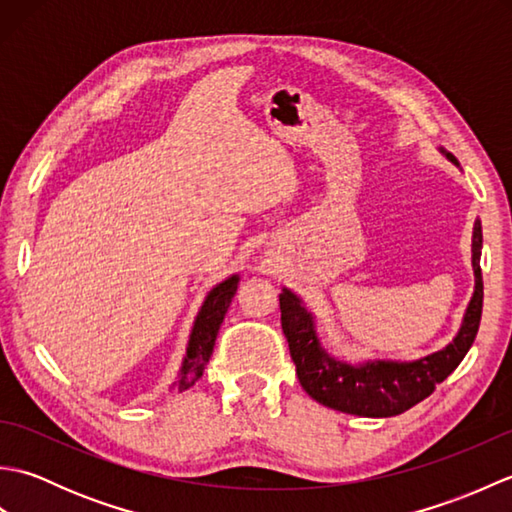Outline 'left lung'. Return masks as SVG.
Listing matches in <instances>:
<instances>
[{"mask_svg":"<svg viewBox=\"0 0 512 512\" xmlns=\"http://www.w3.org/2000/svg\"><path fill=\"white\" fill-rule=\"evenodd\" d=\"M447 158L458 165V160L451 154H447ZM480 255L482 224L477 220L473 228L475 292L469 308H466L462 328L453 343L444 350L413 363L374 361L365 365H347L336 361L319 345L312 317L301 306V301L290 290L281 292V328H284L288 339L290 356L295 361L301 387L325 407L365 418L398 416V413L431 396L436 385H440L462 363V358L475 341L477 330H480L484 301Z\"/></svg>","mask_w":512,"mask_h":512,"instance_id":"left-lung-1","label":"left lung"}]
</instances>
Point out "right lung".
<instances>
[{
    "label": "right lung",
    "instance_id": "obj_1",
    "mask_svg": "<svg viewBox=\"0 0 512 512\" xmlns=\"http://www.w3.org/2000/svg\"><path fill=\"white\" fill-rule=\"evenodd\" d=\"M235 290H237V275L222 281V284L215 286L209 292V297H206L198 319H195V325H193L189 347H187V358H184L182 363V372L178 378L180 391L191 387L195 380L202 376L204 367L213 354V345L217 339V332H220V325L224 321V314L228 306H231V299L235 297Z\"/></svg>",
    "mask_w": 512,
    "mask_h": 512
}]
</instances>
